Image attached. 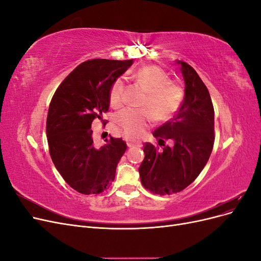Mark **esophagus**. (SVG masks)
I'll return each instance as SVG.
<instances>
[{
  "mask_svg": "<svg viewBox=\"0 0 261 261\" xmlns=\"http://www.w3.org/2000/svg\"><path fill=\"white\" fill-rule=\"evenodd\" d=\"M127 147H128V148H133V147H134V145H133V144H129V143H128V144H127Z\"/></svg>",
  "mask_w": 261,
  "mask_h": 261,
  "instance_id": "esophagus-1",
  "label": "esophagus"
}]
</instances>
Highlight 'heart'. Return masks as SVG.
<instances>
[{"label":"heart","instance_id":"obj_1","mask_svg":"<svg viewBox=\"0 0 261 261\" xmlns=\"http://www.w3.org/2000/svg\"><path fill=\"white\" fill-rule=\"evenodd\" d=\"M134 78L147 92L143 106L150 111L147 109L126 108L116 115L117 124L124 129L126 136L133 139L144 133L151 117L158 121L168 120L177 111L183 101V90L177 84L169 82L168 74L159 67L153 65L141 67ZM124 88L123 80L117 78L110 89L111 106L120 107L123 103Z\"/></svg>","mask_w":261,"mask_h":261}]
</instances>
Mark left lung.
<instances>
[{
  "mask_svg": "<svg viewBox=\"0 0 261 261\" xmlns=\"http://www.w3.org/2000/svg\"><path fill=\"white\" fill-rule=\"evenodd\" d=\"M185 82V96L176 115L153 132L160 146L145 144L139 167L141 184L156 195H171L191 185L207 164L215 143V110L206 85L196 70L175 61ZM172 140L164 145L163 138Z\"/></svg>",
  "mask_w": 261,
  "mask_h": 261,
  "instance_id": "obj_1",
  "label": "left lung"
}]
</instances>
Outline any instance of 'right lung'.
Instances as JSON below:
<instances>
[{
	"label": "right lung",
	"mask_w": 261,
	"mask_h": 261,
	"mask_svg": "<svg viewBox=\"0 0 261 261\" xmlns=\"http://www.w3.org/2000/svg\"><path fill=\"white\" fill-rule=\"evenodd\" d=\"M133 60L86 61L55 91L46 117L51 159L66 183L84 195L100 194L111 186L117 163L126 151L122 138L93 144L91 124L110 107V89Z\"/></svg>",
	"instance_id": "right-lung-1"
}]
</instances>
